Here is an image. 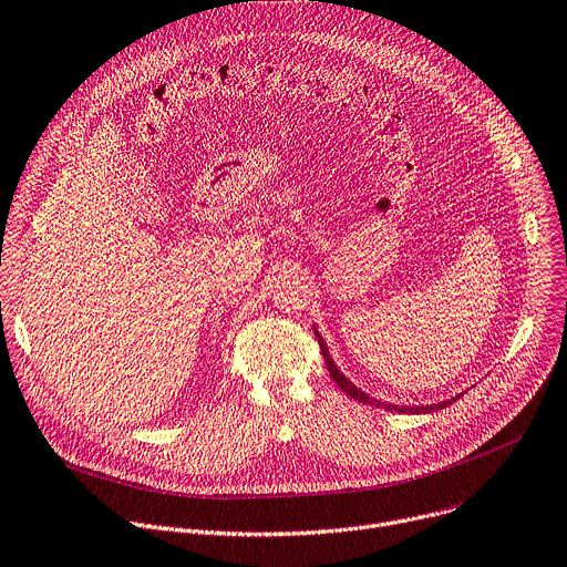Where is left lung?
<instances>
[{
	"label": "left lung",
	"mask_w": 567,
	"mask_h": 567,
	"mask_svg": "<svg viewBox=\"0 0 567 567\" xmlns=\"http://www.w3.org/2000/svg\"><path fill=\"white\" fill-rule=\"evenodd\" d=\"M317 332V330H315ZM317 339H319V346H321V354H323V359H326V367H328V371H330V378L341 386V391H346L350 398H354L357 402H364V404H375V406H384L386 411H400V414H430V411H436V409H443V406H447V404H452V402H456L458 400V395L456 398H452V400H447V402H439V404H427V406H398V404H384V402H380V400H375V398H371V395H367L364 391H359L352 382H348L346 380V375H341L339 373V369L334 367V362H332V357H330V352H328V348H326V343H323V339H321V334L317 332Z\"/></svg>",
	"instance_id": "left-lung-1"
}]
</instances>
